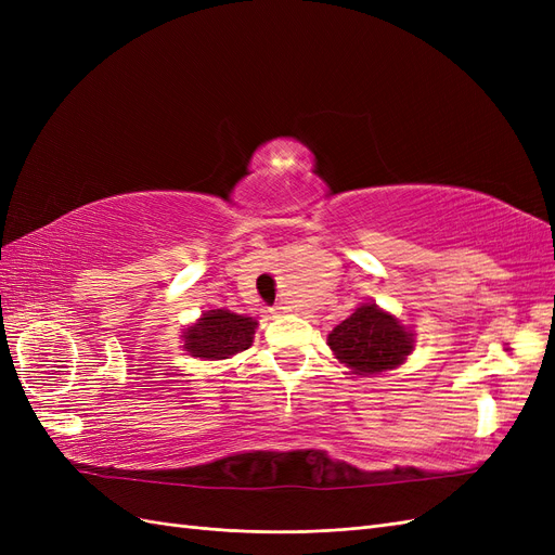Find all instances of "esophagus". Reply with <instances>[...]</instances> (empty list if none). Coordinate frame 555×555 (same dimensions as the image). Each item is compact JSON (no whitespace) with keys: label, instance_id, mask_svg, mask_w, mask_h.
I'll return each instance as SVG.
<instances>
[{"label":"esophagus","instance_id":"obj_1","mask_svg":"<svg viewBox=\"0 0 555 555\" xmlns=\"http://www.w3.org/2000/svg\"><path fill=\"white\" fill-rule=\"evenodd\" d=\"M284 310H287V308L275 306V308H271V314H273V317H280V314H284Z\"/></svg>","mask_w":555,"mask_h":555}]
</instances>
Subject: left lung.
<instances>
[{
	"mask_svg": "<svg viewBox=\"0 0 555 555\" xmlns=\"http://www.w3.org/2000/svg\"><path fill=\"white\" fill-rule=\"evenodd\" d=\"M333 357L354 375H382L405 363L412 354L416 333L373 300L357 306L326 338Z\"/></svg>",
	"mask_w": 555,
	"mask_h": 555,
	"instance_id": "left-lung-1",
	"label": "left lung"
}]
</instances>
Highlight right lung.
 I'll use <instances>...</instances> for the list:
<instances>
[{
  "instance_id": "right-lung-1",
  "label": "right lung",
  "mask_w": 555,
  "mask_h": 555,
  "mask_svg": "<svg viewBox=\"0 0 555 555\" xmlns=\"http://www.w3.org/2000/svg\"><path fill=\"white\" fill-rule=\"evenodd\" d=\"M259 322L231 310H208L194 324L182 328V349L201 361H224L255 343Z\"/></svg>"
}]
</instances>
